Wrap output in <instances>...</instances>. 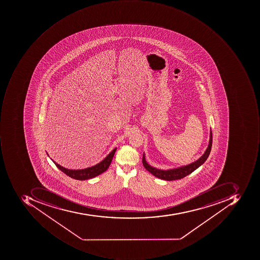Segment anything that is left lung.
<instances>
[{"mask_svg": "<svg viewBox=\"0 0 260 260\" xmlns=\"http://www.w3.org/2000/svg\"><path fill=\"white\" fill-rule=\"evenodd\" d=\"M212 131H210V138H209V145H208L207 149L206 152L202 154V156L200 158L194 161V162L190 163V164L184 166V167H179L177 169H173V170H161L158 169L154 168L151 167L147 162L145 160V156L144 154H143L142 162L144 165V168L146 169L148 172L153 174L154 177H158V178L161 179V180H180V179L185 177L186 176L189 175L192 172L194 171L196 169L199 168L200 166H202L205 161L207 159L210 154L211 148H212Z\"/></svg>", "mask_w": 260, "mask_h": 260, "instance_id": "left-lung-1", "label": "left lung"}]
</instances>
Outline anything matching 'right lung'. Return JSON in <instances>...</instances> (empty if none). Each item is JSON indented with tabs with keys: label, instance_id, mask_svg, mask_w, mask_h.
Returning <instances> with one entry per match:
<instances>
[{
	"label": "right lung",
	"instance_id": "1",
	"mask_svg": "<svg viewBox=\"0 0 260 260\" xmlns=\"http://www.w3.org/2000/svg\"><path fill=\"white\" fill-rule=\"evenodd\" d=\"M116 148L112 150L109 154H108L106 158H104L101 162L99 164L93 166V167H89V168L83 169V170H69V169L64 168V167H61L58 163L55 162L54 160H52L53 162L55 164L57 167L61 170V172L67 174L69 177L73 179L79 180H88V179L93 178V177H97L100 175L101 173L106 172L110 166L112 162V158H113L114 154L116 152Z\"/></svg>",
	"mask_w": 260,
	"mask_h": 260
}]
</instances>
